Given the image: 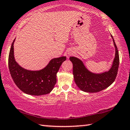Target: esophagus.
I'll return each mask as SVG.
<instances>
[{
    "label": "esophagus",
    "mask_w": 130,
    "mask_h": 130,
    "mask_svg": "<svg viewBox=\"0 0 130 130\" xmlns=\"http://www.w3.org/2000/svg\"><path fill=\"white\" fill-rule=\"evenodd\" d=\"M68 56H70L74 54V52H73V51H72V50H70V51L68 52Z\"/></svg>",
    "instance_id": "1"
}]
</instances>
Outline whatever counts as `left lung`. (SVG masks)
I'll return each instance as SVG.
<instances>
[{
    "instance_id": "8db88e82",
    "label": "left lung",
    "mask_w": 130,
    "mask_h": 130,
    "mask_svg": "<svg viewBox=\"0 0 130 130\" xmlns=\"http://www.w3.org/2000/svg\"><path fill=\"white\" fill-rule=\"evenodd\" d=\"M114 46L115 47V57L112 65L108 71L100 74L92 73L84 65L82 61L74 57H70L69 59L73 63V74L76 85L81 91L90 93L98 92L107 88L115 81L117 76L119 56L113 37Z\"/></svg>"
}]
</instances>
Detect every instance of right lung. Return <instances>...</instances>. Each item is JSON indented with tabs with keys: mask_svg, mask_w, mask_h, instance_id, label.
I'll list each match as a JSON object with an SVG mask.
<instances>
[{
	"mask_svg": "<svg viewBox=\"0 0 130 130\" xmlns=\"http://www.w3.org/2000/svg\"><path fill=\"white\" fill-rule=\"evenodd\" d=\"M12 43L8 56L10 74L17 86L30 95L40 96L50 93L57 82V73L67 57L53 58L40 70H29L19 65L14 58V43Z\"/></svg>",
	"mask_w": 130,
	"mask_h": 130,
	"instance_id": "right-lung-1",
	"label": "right lung"
}]
</instances>
